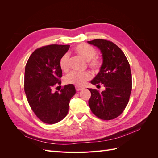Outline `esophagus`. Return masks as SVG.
I'll use <instances>...</instances> for the list:
<instances>
[{"label": "esophagus", "mask_w": 158, "mask_h": 158, "mask_svg": "<svg viewBox=\"0 0 158 158\" xmlns=\"http://www.w3.org/2000/svg\"><path fill=\"white\" fill-rule=\"evenodd\" d=\"M84 88L82 87H79V86H76V91H80V90H82Z\"/></svg>", "instance_id": "34e87169"}]
</instances>
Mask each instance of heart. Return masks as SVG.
I'll return each mask as SVG.
<instances>
[{
	"instance_id": "heart-1",
	"label": "heart",
	"mask_w": 158,
	"mask_h": 158,
	"mask_svg": "<svg viewBox=\"0 0 158 158\" xmlns=\"http://www.w3.org/2000/svg\"><path fill=\"white\" fill-rule=\"evenodd\" d=\"M76 54L80 55L85 60L89 62V66L94 69H98L101 66V62L98 59L94 58L96 55V51L93 47L85 44H80L74 48ZM60 69L66 72L69 70V55L64 54L59 61ZM91 78V74L88 72L72 71L65 76L64 81L66 84H73L76 86H82L87 80Z\"/></svg>"
}]
</instances>
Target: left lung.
I'll use <instances>...</instances> for the list:
<instances>
[{
	"label": "left lung",
	"instance_id": "left-lung-1",
	"mask_svg": "<svg viewBox=\"0 0 158 158\" xmlns=\"http://www.w3.org/2000/svg\"><path fill=\"white\" fill-rule=\"evenodd\" d=\"M88 43L97 47L102 57L99 72L90 82L105 87L102 92L88 89L91 92L89 106L95 116L111 120L120 115L128 104L132 89L130 64L122 50L113 42L97 39Z\"/></svg>",
	"mask_w": 158,
	"mask_h": 158
}]
</instances>
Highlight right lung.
<instances>
[{"label": "right lung", "instance_id": "right-lung-1", "mask_svg": "<svg viewBox=\"0 0 158 158\" xmlns=\"http://www.w3.org/2000/svg\"><path fill=\"white\" fill-rule=\"evenodd\" d=\"M69 45H50L33 52L25 68L24 91L27 102L41 121L55 124L66 116L71 98L76 94L73 84L66 85L60 92H52L60 84L59 61L69 49Z\"/></svg>", "mask_w": 158, "mask_h": 158}]
</instances>
